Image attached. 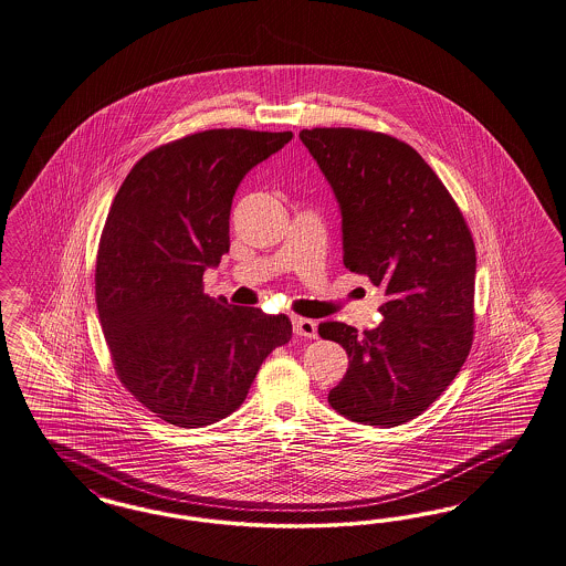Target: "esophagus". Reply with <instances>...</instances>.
<instances>
[{"mask_svg": "<svg viewBox=\"0 0 566 566\" xmlns=\"http://www.w3.org/2000/svg\"><path fill=\"white\" fill-rule=\"evenodd\" d=\"M294 334L296 336H305V338H315L317 336V324L307 317H294Z\"/></svg>", "mask_w": 566, "mask_h": 566, "instance_id": "obj_1", "label": "esophagus"}]
</instances>
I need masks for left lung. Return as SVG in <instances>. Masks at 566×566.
Masks as SVG:
<instances>
[{
  "label": "left lung",
  "instance_id": "left-lung-1",
  "mask_svg": "<svg viewBox=\"0 0 566 566\" xmlns=\"http://www.w3.org/2000/svg\"><path fill=\"white\" fill-rule=\"evenodd\" d=\"M343 214V263L385 291L382 322L357 334L343 322L319 336L343 345L349 370L328 392L353 422L399 427L441 397L474 336L476 251L443 181L410 144L352 129H303Z\"/></svg>",
  "mask_w": 566,
  "mask_h": 566
}]
</instances>
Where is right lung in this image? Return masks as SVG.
I'll list each match as a JSON object with an SVG mask.
<instances>
[{
    "label": "right lung",
    "mask_w": 566,
    "mask_h": 566,
    "mask_svg": "<svg viewBox=\"0 0 566 566\" xmlns=\"http://www.w3.org/2000/svg\"><path fill=\"white\" fill-rule=\"evenodd\" d=\"M293 132L207 129L142 156L99 235L96 305L118 380L156 418L198 429L242 406L286 315L205 294L230 251L238 184Z\"/></svg>",
    "instance_id": "obj_1"
}]
</instances>
